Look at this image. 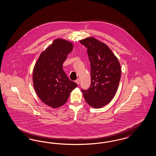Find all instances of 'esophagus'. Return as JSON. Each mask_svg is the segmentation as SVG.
Listing matches in <instances>:
<instances>
[{"mask_svg": "<svg viewBox=\"0 0 156 156\" xmlns=\"http://www.w3.org/2000/svg\"><path fill=\"white\" fill-rule=\"evenodd\" d=\"M75 82H76L78 85H79V84H80V80L79 79H78V80H76L75 81Z\"/></svg>", "mask_w": 156, "mask_h": 156, "instance_id": "esophagus-1", "label": "esophagus"}]
</instances>
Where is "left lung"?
<instances>
[{
	"label": "left lung",
	"mask_w": 156,
	"mask_h": 156,
	"mask_svg": "<svg viewBox=\"0 0 156 156\" xmlns=\"http://www.w3.org/2000/svg\"><path fill=\"white\" fill-rule=\"evenodd\" d=\"M80 42L87 48L91 68L90 87L82 92L89 106L100 108L108 104L117 92L121 75L120 63L106 44L93 37Z\"/></svg>",
	"instance_id": "1"
}]
</instances>
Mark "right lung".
Listing matches in <instances>:
<instances>
[{"label": "right lung", "instance_id": "right-lung-1", "mask_svg": "<svg viewBox=\"0 0 156 156\" xmlns=\"http://www.w3.org/2000/svg\"><path fill=\"white\" fill-rule=\"evenodd\" d=\"M73 48V42L56 39L41 53L34 67L32 81L37 96L53 108L64 105L77 87L62 69V64Z\"/></svg>", "mask_w": 156, "mask_h": 156}]
</instances>
